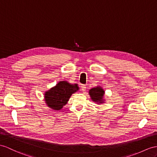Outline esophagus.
I'll return each instance as SVG.
<instances>
[{
  "label": "esophagus",
  "mask_w": 157,
  "mask_h": 157,
  "mask_svg": "<svg viewBox=\"0 0 157 157\" xmlns=\"http://www.w3.org/2000/svg\"><path fill=\"white\" fill-rule=\"evenodd\" d=\"M81 87V90H82V92L86 90V86H85V85H82Z\"/></svg>",
  "instance_id": "34e87169"
}]
</instances>
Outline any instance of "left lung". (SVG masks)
<instances>
[{
  "mask_svg": "<svg viewBox=\"0 0 157 157\" xmlns=\"http://www.w3.org/2000/svg\"><path fill=\"white\" fill-rule=\"evenodd\" d=\"M105 91L101 86H97L89 90V94L93 101L97 103H102L103 97H104Z\"/></svg>",
  "mask_w": 157,
  "mask_h": 157,
  "instance_id": "8db88e82",
  "label": "left lung"
}]
</instances>
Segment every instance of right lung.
<instances>
[{"mask_svg":"<svg viewBox=\"0 0 157 157\" xmlns=\"http://www.w3.org/2000/svg\"><path fill=\"white\" fill-rule=\"evenodd\" d=\"M78 85H71L67 81H60L44 94V100L50 108L55 110L63 109L72 94L78 90Z\"/></svg>","mask_w":157,"mask_h":157,"instance_id":"1","label":"right lung"}]
</instances>
